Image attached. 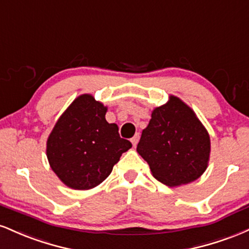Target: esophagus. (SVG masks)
<instances>
[{"instance_id": "34e87169", "label": "esophagus", "mask_w": 249, "mask_h": 249, "mask_svg": "<svg viewBox=\"0 0 249 249\" xmlns=\"http://www.w3.org/2000/svg\"><path fill=\"white\" fill-rule=\"evenodd\" d=\"M139 140H140V134L139 133H136L135 135L131 137L130 141H131V143H133L134 147H136V144H137V143H139Z\"/></svg>"}]
</instances>
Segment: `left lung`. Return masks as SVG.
<instances>
[{"label": "left lung", "mask_w": 249, "mask_h": 249, "mask_svg": "<svg viewBox=\"0 0 249 249\" xmlns=\"http://www.w3.org/2000/svg\"><path fill=\"white\" fill-rule=\"evenodd\" d=\"M210 144L209 133L194 110L171 95L168 104L154 109L136 150L157 180L178 186L194 182L206 170Z\"/></svg>", "instance_id": "obj_1"}]
</instances>
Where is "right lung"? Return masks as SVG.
<instances>
[{
  "instance_id": "right-lung-1",
  "label": "right lung",
  "mask_w": 249,
  "mask_h": 249,
  "mask_svg": "<svg viewBox=\"0 0 249 249\" xmlns=\"http://www.w3.org/2000/svg\"><path fill=\"white\" fill-rule=\"evenodd\" d=\"M107 107L89 94L78 96L50 134L46 155L64 184L89 190L109 176L121 155L131 148L115 124L105 119Z\"/></svg>"
}]
</instances>
